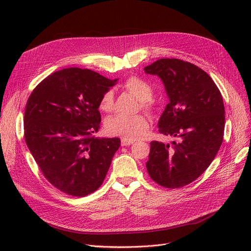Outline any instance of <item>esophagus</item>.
<instances>
[{
    "mask_svg": "<svg viewBox=\"0 0 251 251\" xmlns=\"http://www.w3.org/2000/svg\"><path fill=\"white\" fill-rule=\"evenodd\" d=\"M134 141L133 140H127V139H122L121 140V146L122 147H128V146H130V144H132Z\"/></svg>",
    "mask_w": 251,
    "mask_h": 251,
    "instance_id": "esophagus-1",
    "label": "esophagus"
}]
</instances>
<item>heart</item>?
<instances>
[{"instance_id": "heart-1", "label": "heart", "mask_w": 251, "mask_h": 251, "mask_svg": "<svg viewBox=\"0 0 251 251\" xmlns=\"http://www.w3.org/2000/svg\"><path fill=\"white\" fill-rule=\"evenodd\" d=\"M123 87L133 94L138 100L143 110L152 111L153 101L152 87L150 83L137 76L127 78ZM114 107V94L112 90L103 92L100 100V109L103 112H111ZM149 118L143 114L134 116L116 115L109 118L104 123L105 131L111 135L121 136L127 140H134L143 137L149 129Z\"/></svg>"}]
</instances>
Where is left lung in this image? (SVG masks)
<instances>
[{"label": "left lung", "instance_id": "obj_1", "mask_svg": "<svg viewBox=\"0 0 251 251\" xmlns=\"http://www.w3.org/2000/svg\"><path fill=\"white\" fill-rule=\"evenodd\" d=\"M143 70L162 79L170 100L157 124L159 132L178 138L171 144L151 142L148 172L159 185L180 188L204 172L222 146L223 98L210 76L189 62L160 59Z\"/></svg>", "mask_w": 251, "mask_h": 251}]
</instances>
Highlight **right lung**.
<instances>
[{"mask_svg":"<svg viewBox=\"0 0 251 251\" xmlns=\"http://www.w3.org/2000/svg\"><path fill=\"white\" fill-rule=\"evenodd\" d=\"M89 69L66 68L38 83L26 103L24 137L45 178L82 197L98 190L120 138H96L100 100L116 84Z\"/></svg>","mask_w":251,"mask_h":251,"instance_id":"obj_1","label":"right lung"}]
</instances>
